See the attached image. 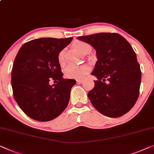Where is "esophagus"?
<instances>
[{"mask_svg":"<svg viewBox=\"0 0 154 154\" xmlns=\"http://www.w3.org/2000/svg\"><path fill=\"white\" fill-rule=\"evenodd\" d=\"M76 81H77V83H82V82H84V80L82 79H77Z\"/></svg>","mask_w":154,"mask_h":154,"instance_id":"1","label":"esophagus"}]
</instances>
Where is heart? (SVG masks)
<instances>
[{
    "label": "heart",
    "instance_id": "obj_1",
    "mask_svg": "<svg viewBox=\"0 0 154 154\" xmlns=\"http://www.w3.org/2000/svg\"><path fill=\"white\" fill-rule=\"evenodd\" d=\"M73 47L81 54H88L91 51V45L84 41H77L73 43ZM65 52L61 50L58 54V61L59 63L63 64L65 61L64 58ZM90 68L88 66H78L75 64H69L64 69V73L66 77L68 78H82L89 72Z\"/></svg>",
    "mask_w": 154,
    "mask_h": 154
}]
</instances>
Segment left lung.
Listing matches in <instances>:
<instances>
[{"label": "left lung", "instance_id": "left-lung-1", "mask_svg": "<svg viewBox=\"0 0 154 154\" xmlns=\"http://www.w3.org/2000/svg\"><path fill=\"white\" fill-rule=\"evenodd\" d=\"M78 39L96 50L97 61L92 75L97 79L88 93L93 106L110 118L127 113L138 98L141 82L140 67L131 45L117 33L93 34Z\"/></svg>", "mask_w": 154, "mask_h": 154}]
</instances>
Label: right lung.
I'll return each instance as SVG.
<instances>
[{
  "instance_id": "add662e5",
  "label": "right lung",
  "mask_w": 154,
  "mask_h": 154,
  "mask_svg": "<svg viewBox=\"0 0 154 154\" xmlns=\"http://www.w3.org/2000/svg\"><path fill=\"white\" fill-rule=\"evenodd\" d=\"M72 38H40L24 43L11 70L14 98L27 116L47 122L67 107L74 79L62 77L58 54ZM50 80L55 83L50 85Z\"/></svg>"
}]
</instances>
